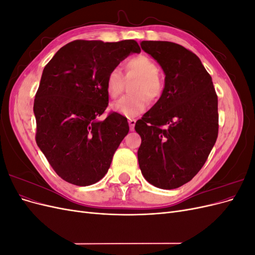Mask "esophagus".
<instances>
[{"instance_id":"1","label":"esophagus","mask_w":255,"mask_h":255,"mask_svg":"<svg viewBox=\"0 0 255 255\" xmlns=\"http://www.w3.org/2000/svg\"><path fill=\"white\" fill-rule=\"evenodd\" d=\"M135 123H136V120H135V119H128V125H129V128H130V130H133V129H134Z\"/></svg>"}]
</instances>
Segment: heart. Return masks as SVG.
<instances>
[{
    "label": "heart",
    "instance_id": "1",
    "mask_svg": "<svg viewBox=\"0 0 255 255\" xmlns=\"http://www.w3.org/2000/svg\"><path fill=\"white\" fill-rule=\"evenodd\" d=\"M128 78H138L133 85V96L123 97L112 104V110L126 118H135L142 114L148 105L146 99L153 101L157 99L164 88V84L158 76V67L154 60L145 55L129 58L127 64ZM123 75L120 69L114 68L107 74L105 89L111 98H117L123 88Z\"/></svg>",
    "mask_w": 255,
    "mask_h": 255
}]
</instances>
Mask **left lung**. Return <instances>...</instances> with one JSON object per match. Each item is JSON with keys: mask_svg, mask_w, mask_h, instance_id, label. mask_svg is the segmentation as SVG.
<instances>
[{"mask_svg": "<svg viewBox=\"0 0 255 255\" xmlns=\"http://www.w3.org/2000/svg\"><path fill=\"white\" fill-rule=\"evenodd\" d=\"M165 73L158 101L135 125L138 163L155 187L174 189L203 167L218 136V98L200 58L169 41H141Z\"/></svg>", "mask_w": 255, "mask_h": 255, "instance_id": "8db88e82", "label": "left lung"}]
</instances>
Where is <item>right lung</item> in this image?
<instances>
[{
	"mask_svg": "<svg viewBox=\"0 0 255 255\" xmlns=\"http://www.w3.org/2000/svg\"><path fill=\"white\" fill-rule=\"evenodd\" d=\"M133 53L135 40H75L59 49L44 67L34 101L36 142L61 179L76 186L99 182L128 133L127 118L111 113L105 80Z\"/></svg>",
	"mask_w": 255,
	"mask_h": 255,
	"instance_id": "add662e5",
	"label": "right lung"
}]
</instances>
